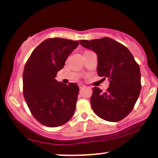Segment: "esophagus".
Listing matches in <instances>:
<instances>
[{"instance_id": "esophagus-1", "label": "esophagus", "mask_w": 158, "mask_h": 158, "mask_svg": "<svg viewBox=\"0 0 158 158\" xmlns=\"http://www.w3.org/2000/svg\"><path fill=\"white\" fill-rule=\"evenodd\" d=\"M78 85H79V87L81 88H83V87H85V85H84V84H83V83H79V84H78Z\"/></svg>"}]
</instances>
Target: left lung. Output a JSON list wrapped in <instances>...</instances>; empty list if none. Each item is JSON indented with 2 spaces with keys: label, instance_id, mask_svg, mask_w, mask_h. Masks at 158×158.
<instances>
[{
  "label": "left lung",
  "instance_id": "obj_1",
  "mask_svg": "<svg viewBox=\"0 0 158 158\" xmlns=\"http://www.w3.org/2000/svg\"><path fill=\"white\" fill-rule=\"evenodd\" d=\"M80 44L96 54L97 73L109 81L106 92L98 87L93 88L90 105L94 113L108 122L123 119L133 109L139 96V65L126 47L109 37L81 40Z\"/></svg>",
  "mask_w": 158,
  "mask_h": 158
}]
</instances>
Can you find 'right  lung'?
Segmentation results:
<instances>
[{
  "label": "right lung",
  "instance_id": "add662e5",
  "mask_svg": "<svg viewBox=\"0 0 158 158\" xmlns=\"http://www.w3.org/2000/svg\"><path fill=\"white\" fill-rule=\"evenodd\" d=\"M78 44V41L47 39L34 49L25 64L23 96L32 115L44 126H62L74 114L78 85L58 82L55 77Z\"/></svg>",
  "mask_w": 158,
  "mask_h": 158
}]
</instances>
